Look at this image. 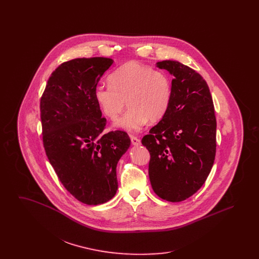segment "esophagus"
Instances as JSON below:
<instances>
[{"instance_id":"obj_1","label":"esophagus","mask_w":259,"mask_h":259,"mask_svg":"<svg viewBox=\"0 0 259 259\" xmlns=\"http://www.w3.org/2000/svg\"><path fill=\"white\" fill-rule=\"evenodd\" d=\"M130 138H131V143L134 146H140L141 145V140L139 138H137L135 136H130Z\"/></svg>"}]
</instances>
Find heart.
<instances>
[{
  "label": "heart",
  "mask_w": 259,
  "mask_h": 259,
  "mask_svg": "<svg viewBox=\"0 0 259 259\" xmlns=\"http://www.w3.org/2000/svg\"><path fill=\"white\" fill-rule=\"evenodd\" d=\"M110 83L99 84L95 100L103 113L115 120L130 109L115 126L128 132L140 131L148 121H159L172 100V82L165 72L139 62H129L116 69L109 77Z\"/></svg>",
  "instance_id": "heart-1"
}]
</instances>
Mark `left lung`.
<instances>
[{"label": "left lung", "instance_id": "obj_1", "mask_svg": "<svg viewBox=\"0 0 259 259\" xmlns=\"http://www.w3.org/2000/svg\"><path fill=\"white\" fill-rule=\"evenodd\" d=\"M174 75L166 114L142 139L150 154L153 191L169 202L192 196L206 182L217 149V119L209 87L202 75L178 61L157 62Z\"/></svg>", "mask_w": 259, "mask_h": 259}]
</instances>
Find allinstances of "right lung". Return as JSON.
<instances>
[{"label": "right lung", "mask_w": 259, "mask_h": 259, "mask_svg": "<svg viewBox=\"0 0 259 259\" xmlns=\"http://www.w3.org/2000/svg\"><path fill=\"white\" fill-rule=\"evenodd\" d=\"M113 60L105 57L64 62L51 74L40 98L42 143L64 187L87 205L116 193V165L130 147L124 131L104 134L107 119L94 90Z\"/></svg>", "instance_id": "1"}]
</instances>
